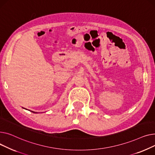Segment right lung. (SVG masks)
Listing matches in <instances>:
<instances>
[{
    "mask_svg": "<svg viewBox=\"0 0 155 155\" xmlns=\"http://www.w3.org/2000/svg\"><path fill=\"white\" fill-rule=\"evenodd\" d=\"M22 108H24V107H22ZM31 112H32V113H36V112H34V111H31Z\"/></svg>",
    "mask_w": 155,
    "mask_h": 155,
    "instance_id": "1",
    "label": "right lung"
}]
</instances>
